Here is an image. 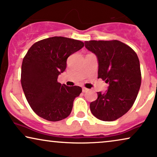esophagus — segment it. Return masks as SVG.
<instances>
[{"label": "esophagus", "mask_w": 157, "mask_h": 157, "mask_svg": "<svg viewBox=\"0 0 157 157\" xmlns=\"http://www.w3.org/2000/svg\"><path fill=\"white\" fill-rule=\"evenodd\" d=\"M88 91H89V89H86V88H85V87L82 88V91L83 92V93H85V92H87Z\"/></svg>", "instance_id": "1"}]
</instances>
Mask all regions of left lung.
<instances>
[{
    "mask_svg": "<svg viewBox=\"0 0 157 157\" xmlns=\"http://www.w3.org/2000/svg\"><path fill=\"white\" fill-rule=\"evenodd\" d=\"M85 47L98 59V78L109 83L104 93L90 104L94 117L112 121L125 114L134 104L141 82L139 58L133 49L119 40H89Z\"/></svg>",
    "mask_w": 157,
    "mask_h": 157,
    "instance_id": "1",
    "label": "left lung"
}]
</instances>
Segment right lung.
<instances>
[{
	"label": "right lung",
	"mask_w": 157,
	"mask_h": 157,
	"mask_svg": "<svg viewBox=\"0 0 157 157\" xmlns=\"http://www.w3.org/2000/svg\"><path fill=\"white\" fill-rule=\"evenodd\" d=\"M84 46L81 40L54 36L36 42L28 51L21 66V85L30 106L38 116L58 121L70 115L82 89L58 82L70 55Z\"/></svg>",
	"instance_id": "right-lung-1"
}]
</instances>
